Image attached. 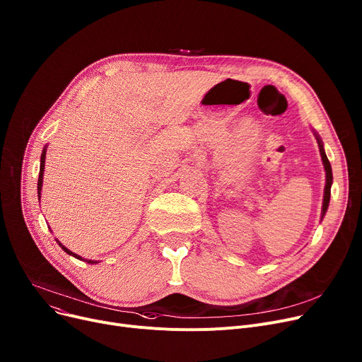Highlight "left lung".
Here are the masks:
<instances>
[{
	"label": "left lung",
	"mask_w": 362,
	"mask_h": 362,
	"mask_svg": "<svg viewBox=\"0 0 362 362\" xmlns=\"http://www.w3.org/2000/svg\"><path fill=\"white\" fill-rule=\"evenodd\" d=\"M315 139L318 142V148H320V154H321V160L322 164H325V170H326V186H325V198H322V208H321V218L325 217L327 208H329V202H330V189H332V182H333V175H332V165L330 161L325 152V146H322V141L321 138L314 132Z\"/></svg>",
	"instance_id": "8db88e82"
}]
</instances>
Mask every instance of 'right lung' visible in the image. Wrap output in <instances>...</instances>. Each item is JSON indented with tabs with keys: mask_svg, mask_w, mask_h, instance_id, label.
I'll list each match as a JSON object with an SVG mask.
<instances>
[{
	"mask_svg": "<svg viewBox=\"0 0 362 362\" xmlns=\"http://www.w3.org/2000/svg\"><path fill=\"white\" fill-rule=\"evenodd\" d=\"M45 154H47V148H44V151H42V156H41V167H40V177H37V198H41V189H42V179H44V167H45ZM59 242V245L62 246V250L64 251V252H67L69 255H71V257H74V258H78V259H81V261H85V262H88V264H97L98 261H93V259H85V258H82L81 255H78V254H74V252H71L70 250H67L66 246L63 245V243H60V240H57Z\"/></svg>",
	"mask_w": 362,
	"mask_h": 362,
	"instance_id": "right-lung-1",
	"label": "right lung"
}]
</instances>
